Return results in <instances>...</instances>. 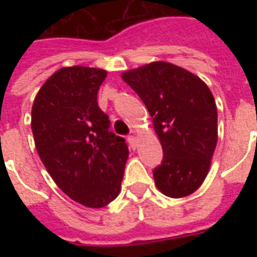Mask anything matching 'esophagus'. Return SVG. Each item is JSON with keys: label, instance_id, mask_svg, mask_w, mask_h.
Returning a JSON list of instances; mask_svg holds the SVG:
<instances>
[{"label": "esophagus", "instance_id": "1", "mask_svg": "<svg viewBox=\"0 0 257 257\" xmlns=\"http://www.w3.org/2000/svg\"><path fill=\"white\" fill-rule=\"evenodd\" d=\"M128 142H129V145L132 146L134 149H136V146H138V139H136L135 136H132V135L128 136Z\"/></svg>", "mask_w": 257, "mask_h": 257}]
</instances>
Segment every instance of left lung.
Wrapping results in <instances>:
<instances>
[{
    "label": "left lung",
    "instance_id": "left-lung-1",
    "mask_svg": "<svg viewBox=\"0 0 257 257\" xmlns=\"http://www.w3.org/2000/svg\"><path fill=\"white\" fill-rule=\"evenodd\" d=\"M122 79L153 117L164 158L153 175L158 190L172 198L194 193L208 175L217 143V110L204 81L187 70L154 62L129 70Z\"/></svg>",
    "mask_w": 257,
    "mask_h": 257
}]
</instances>
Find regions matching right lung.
Wrapping results in <instances>:
<instances>
[{
  "label": "right lung",
  "instance_id": "1",
  "mask_svg": "<svg viewBox=\"0 0 257 257\" xmlns=\"http://www.w3.org/2000/svg\"><path fill=\"white\" fill-rule=\"evenodd\" d=\"M107 73L64 67L47 79L31 110V129L42 164L59 189L89 208L117 198L128 158L125 139L110 131L97 106Z\"/></svg>",
  "mask_w": 257,
  "mask_h": 257
}]
</instances>
